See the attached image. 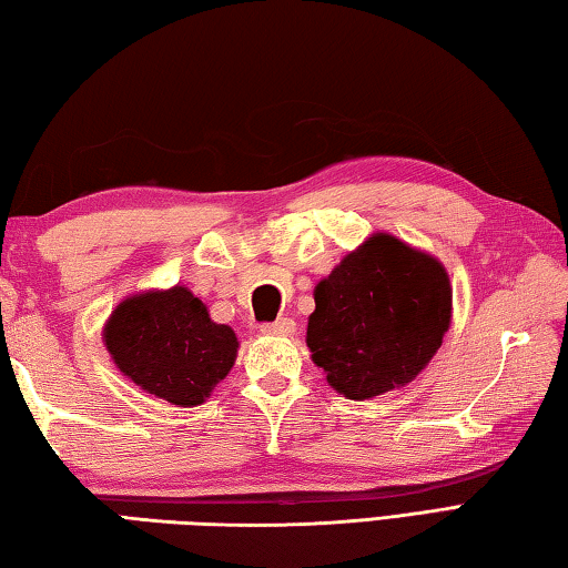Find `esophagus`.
I'll return each mask as SVG.
<instances>
[{"label": "esophagus", "mask_w": 568, "mask_h": 568, "mask_svg": "<svg viewBox=\"0 0 568 568\" xmlns=\"http://www.w3.org/2000/svg\"><path fill=\"white\" fill-rule=\"evenodd\" d=\"M261 329H263V335L287 337V335H293V333H295V323H293L291 317H281V320H275V323H267V325H263Z\"/></svg>", "instance_id": "34e87169"}]
</instances>
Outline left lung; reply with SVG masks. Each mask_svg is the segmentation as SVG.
I'll return each instance as SVG.
<instances>
[{
    "label": "left lung",
    "instance_id": "obj_1",
    "mask_svg": "<svg viewBox=\"0 0 568 568\" xmlns=\"http://www.w3.org/2000/svg\"><path fill=\"white\" fill-rule=\"evenodd\" d=\"M452 323L449 275L435 255L375 233L315 285L307 347L329 387L369 399L415 379Z\"/></svg>",
    "mask_w": 568,
    "mask_h": 568
}]
</instances>
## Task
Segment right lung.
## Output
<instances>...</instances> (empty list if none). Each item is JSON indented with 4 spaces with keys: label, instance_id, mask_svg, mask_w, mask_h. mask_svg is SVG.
Here are the masks:
<instances>
[{
    "label": "right lung",
    "instance_id": "add662e5",
    "mask_svg": "<svg viewBox=\"0 0 568 568\" xmlns=\"http://www.w3.org/2000/svg\"><path fill=\"white\" fill-rule=\"evenodd\" d=\"M104 345L123 375L153 397L195 407L231 373L239 337L213 323L189 287L146 291L116 305Z\"/></svg>",
    "mask_w": 568,
    "mask_h": 568
}]
</instances>
